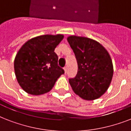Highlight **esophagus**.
I'll return each instance as SVG.
<instances>
[{"label":"esophagus","mask_w":131,"mask_h":131,"mask_svg":"<svg viewBox=\"0 0 131 131\" xmlns=\"http://www.w3.org/2000/svg\"><path fill=\"white\" fill-rule=\"evenodd\" d=\"M64 73H67V67L64 68Z\"/></svg>","instance_id":"esophagus-1"}]
</instances>
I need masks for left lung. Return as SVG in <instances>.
<instances>
[{"instance_id": "1", "label": "left lung", "mask_w": 131, "mask_h": 131, "mask_svg": "<svg viewBox=\"0 0 131 131\" xmlns=\"http://www.w3.org/2000/svg\"><path fill=\"white\" fill-rule=\"evenodd\" d=\"M78 64V74L69 79L75 93L86 101L103 95L112 82L114 67L107 50L95 40L85 37H67Z\"/></svg>"}]
</instances>
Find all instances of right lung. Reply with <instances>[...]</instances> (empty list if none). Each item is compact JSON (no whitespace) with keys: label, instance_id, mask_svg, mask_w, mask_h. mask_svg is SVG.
I'll list each match as a JSON object with an SVG mask.
<instances>
[{"label":"right lung","instance_id":"add662e5","mask_svg":"<svg viewBox=\"0 0 131 131\" xmlns=\"http://www.w3.org/2000/svg\"><path fill=\"white\" fill-rule=\"evenodd\" d=\"M63 38L61 34L38 36L27 41L17 51L15 74L26 92L32 95L47 93L64 73L58 65V56L54 52Z\"/></svg>","mask_w":131,"mask_h":131}]
</instances>
